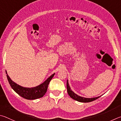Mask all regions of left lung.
Here are the masks:
<instances>
[{"instance_id":"8db88e82","label":"left lung","mask_w":121,"mask_h":121,"mask_svg":"<svg viewBox=\"0 0 121 121\" xmlns=\"http://www.w3.org/2000/svg\"><path fill=\"white\" fill-rule=\"evenodd\" d=\"M66 86H67V93L69 96H70L74 100H75L77 101H79V102H82V103H89L91 102V101H92L96 99H98L99 98L100 96L97 97H95V98H84V97H80L78 96L77 94H75L74 92L71 90L70 86H69L68 80H67V83H66Z\"/></svg>"}]
</instances>
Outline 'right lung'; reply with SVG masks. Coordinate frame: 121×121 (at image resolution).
I'll list each match as a JSON object with an SVG mask.
<instances>
[{"mask_svg":"<svg viewBox=\"0 0 121 121\" xmlns=\"http://www.w3.org/2000/svg\"><path fill=\"white\" fill-rule=\"evenodd\" d=\"M6 73L7 74L8 82H9L10 86L20 96L25 99H29V100H34V99H38L43 97L47 92L49 83L55 75V73L53 74L50 77H49L43 83L40 84L39 86H35V87L30 88L23 87V86L15 83L10 79L9 76L8 75L6 71Z\"/></svg>","mask_w":121,"mask_h":121,"instance_id":"add662e5","label":"right lung"}]
</instances>
